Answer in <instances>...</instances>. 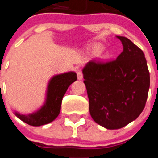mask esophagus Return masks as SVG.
<instances>
[{"label":"esophagus","instance_id":"34e87169","mask_svg":"<svg viewBox=\"0 0 158 158\" xmlns=\"http://www.w3.org/2000/svg\"><path fill=\"white\" fill-rule=\"evenodd\" d=\"M77 79L78 80H82L83 79V73H82L81 70H77Z\"/></svg>","mask_w":158,"mask_h":158}]
</instances>
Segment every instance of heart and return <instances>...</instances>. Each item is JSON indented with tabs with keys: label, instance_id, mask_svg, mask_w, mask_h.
Returning <instances> with one entry per match:
<instances>
[{
	"label": "heart",
	"instance_id": "obj_1",
	"mask_svg": "<svg viewBox=\"0 0 158 158\" xmlns=\"http://www.w3.org/2000/svg\"><path fill=\"white\" fill-rule=\"evenodd\" d=\"M104 49V47L100 44H95L94 46L92 48V51H93L94 54H99V53L101 52ZM110 58V54L108 53H106V54H104L101 56V58L103 60H107Z\"/></svg>",
	"mask_w": 158,
	"mask_h": 158
}]
</instances>
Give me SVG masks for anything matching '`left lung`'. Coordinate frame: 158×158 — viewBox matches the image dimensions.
<instances>
[{"label": "left lung", "mask_w": 158, "mask_h": 158, "mask_svg": "<svg viewBox=\"0 0 158 158\" xmlns=\"http://www.w3.org/2000/svg\"><path fill=\"white\" fill-rule=\"evenodd\" d=\"M123 51L115 60L89 61L82 69L93 120L106 129L122 128L144 109L150 73L144 53L127 38L116 36Z\"/></svg>", "instance_id": "8db88e82"}]
</instances>
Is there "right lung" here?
<instances>
[{
    "mask_svg": "<svg viewBox=\"0 0 158 158\" xmlns=\"http://www.w3.org/2000/svg\"><path fill=\"white\" fill-rule=\"evenodd\" d=\"M76 81L77 73L73 71L54 75L49 81L45 102L40 109L27 115H23L18 111H15L14 114L31 126L40 127L50 123L59 115L64 95L69 86Z\"/></svg>",
    "mask_w": 158,
    "mask_h": 158,
    "instance_id": "right-lung-1",
    "label": "right lung"
}]
</instances>
